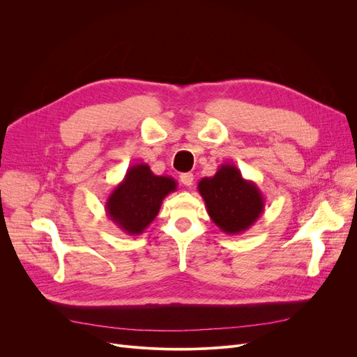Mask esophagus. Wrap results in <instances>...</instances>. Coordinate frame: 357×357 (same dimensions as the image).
Returning a JSON list of instances; mask_svg holds the SVG:
<instances>
[{
  "label": "esophagus",
  "instance_id": "esophagus-1",
  "mask_svg": "<svg viewBox=\"0 0 357 357\" xmlns=\"http://www.w3.org/2000/svg\"><path fill=\"white\" fill-rule=\"evenodd\" d=\"M179 179H181V182H182L185 186H191V185L194 183V175H192V174H190V172L181 174Z\"/></svg>",
  "mask_w": 357,
  "mask_h": 357
}]
</instances>
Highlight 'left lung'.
<instances>
[{"mask_svg": "<svg viewBox=\"0 0 357 357\" xmlns=\"http://www.w3.org/2000/svg\"><path fill=\"white\" fill-rule=\"evenodd\" d=\"M198 191L210 218L226 234L245 233L265 210L257 185L243 178L236 165H221L214 176L198 182Z\"/></svg>", "mask_w": 357, "mask_h": 357, "instance_id": "left-lung-1", "label": "left lung"}]
</instances>
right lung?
<instances>
[{"label": "right lung", "mask_w": 357, "mask_h": 357, "mask_svg": "<svg viewBox=\"0 0 357 357\" xmlns=\"http://www.w3.org/2000/svg\"><path fill=\"white\" fill-rule=\"evenodd\" d=\"M176 188L174 178L155 175L147 163L133 165L108 195L105 213L121 231L139 236L156 218L163 199Z\"/></svg>", "instance_id": "obj_1"}]
</instances>
